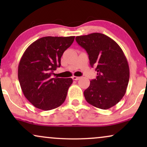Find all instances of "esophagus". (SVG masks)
<instances>
[{"label": "esophagus", "instance_id": "obj_1", "mask_svg": "<svg viewBox=\"0 0 147 147\" xmlns=\"http://www.w3.org/2000/svg\"><path fill=\"white\" fill-rule=\"evenodd\" d=\"M80 78H81V77H77V76H73V77H72V79L74 80H80Z\"/></svg>", "mask_w": 147, "mask_h": 147}]
</instances>
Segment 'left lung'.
<instances>
[{
    "mask_svg": "<svg viewBox=\"0 0 147 147\" xmlns=\"http://www.w3.org/2000/svg\"><path fill=\"white\" fill-rule=\"evenodd\" d=\"M76 40L97 71L96 78L84 92L86 100L100 109L112 107L124 96L129 81V66L123 51L113 39L102 33L78 36Z\"/></svg>",
    "mask_w": 147,
    "mask_h": 147,
    "instance_id": "8db88e82",
    "label": "left lung"
}]
</instances>
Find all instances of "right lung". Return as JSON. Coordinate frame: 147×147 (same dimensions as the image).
Listing matches in <instances>:
<instances>
[{
	"instance_id": "1",
	"label": "right lung",
	"mask_w": 147,
	"mask_h": 147,
	"mask_svg": "<svg viewBox=\"0 0 147 147\" xmlns=\"http://www.w3.org/2000/svg\"><path fill=\"white\" fill-rule=\"evenodd\" d=\"M71 37H44L31 44L20 60L18 78L25 98L39 109L50 110L65 101L71 78H51L61 66L63 52L74 41Z\"/></svg>"
}]
</instances>
